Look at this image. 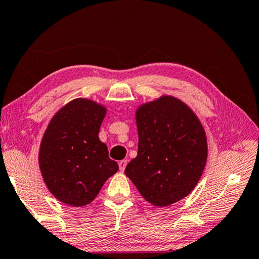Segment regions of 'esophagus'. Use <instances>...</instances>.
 <instances>
[{
    "instance_id": "obj_1",
    "label": "esophagus",
    "mask_w": 259,
    "mask_h": 259,
    "mask_svg": "<svg viewBox=\"0 0 259 259\" xmlns=\"http://www.w3.org/2000/svg\"><path fill=\"white\" fill-rule=\"evenodd\" d=\"M125 165H126V160H122V161L119 162V168H120L121 171H124Z\"/></svg>"
}]
</instances>
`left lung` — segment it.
Segmentation results:
<instances>
[{"label":"left lung","mask_w":259,"mask_h":259,"mask_svg":"<svg viewBox=\"0 0 259 259\" xmlns=\"http://www.w3.org/2000/svg\"><path fill=\"white\" fill-rule=\"evenodd\" d=\"M138 153L125 175L156 207L177 202L198 184L207 162V138L200 121L181 100L163 96L136 114Z\"/></svg>","instance_id":"obj_1"}]
</instances>
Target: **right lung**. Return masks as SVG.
I'll return each mask as SVG.
<instances>
[{
	"instance_id": "obj_1",
	"label": "right lung",
	"mask_w": 259,
	"mask_h": 259,
	"mask_svg": "<svg viewBox=\"0 0 259 259\" xmlns=\"http://www.w3.org/2000/svg\"><path fill=\"white\" fill-rule=\"evenodd\" d=\"M105 114L97 103L75 99L48 125L38 162L46 185L61 202L74 207L90 203L119 170L98 137Z\"/></svg>"
}]
</instances>
